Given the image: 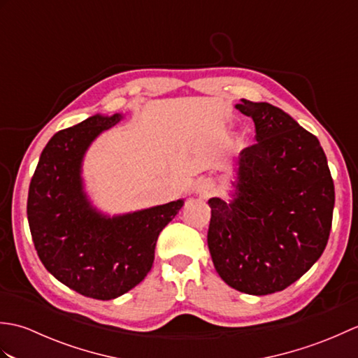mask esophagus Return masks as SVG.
<instances>
[{
    "label": "esophagus",
    "mask_w": 358,
    "mask_h": 358,
    "mask_svg": "<svg viewBox=\"0 0 358 358\" xmlns=\"http://www.w3.org/2000/svg\"><path fill=\"white\" fill-rule=\"evenodd\" d=\"M195 192L199 194L200 196H210L212 194L215 192V186H214V183H212V181L203 180L195 186Z\"/></svg>",
    "instance_id": "1"
}]
</instances>
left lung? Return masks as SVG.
I'll return each instance as SVG.
<instances>
[{
  "mask_svg": "<svg viewBox=\"0 0 358 358\" xmlns=\"http://www.w3.org/2000/svg\"><path fill=\"white\" fill-rule=\"evenodd\" d=\"M255 123L243 149L231 200H209L208 246L226 285L250 295L283 291L328 245L334 181L317 136L269 103L235 104Z\"/></svg>",
  "mask_w": 358,
  "mask_h": 358,
  "instance_id": "obj_1",
  "label": "left lung"
}]
</instances>
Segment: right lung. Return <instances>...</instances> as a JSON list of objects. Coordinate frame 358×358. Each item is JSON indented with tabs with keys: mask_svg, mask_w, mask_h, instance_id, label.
Listing matches in <instances>:
<instances>
[{
	"mask_svg": "<svg viewBox=\"0 0 358 358\" xmlns=\"http://www.w3.org/2000/svg\"><path fill=\"white\" fill-rule=\"evenodd\" d=\"M124 113H96L52 136L29 186L27 220L44 268L81 295L112 300L148 275L158 235L185 200L108 215L85 189L83 159L90 144Z\"/></svg>",
	"mask_w": 358,
	"mask_h": 358,
	"instance_id": "right-lung-1",
	"label": "right lung"
}]
</instances>
